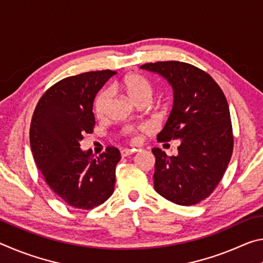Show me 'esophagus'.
<instances>
[{
    "mask_svg": "<svg viewBox=\"0 0 263 263\" xmlns=\"http://www.w3.org/2000/svg\"><path fill=\"white\" fill-rule=\"evenodd\" d=\"M133 153H135V151H133V149H128V148H124V149L121 151L122 157H127V155H131V154H133Z\"/></svg>",
    "mask_w": 263,
    "mask_h": 263,
    "instance_id": "obj_1",
    "label": "esophagus"
}]
</instances>
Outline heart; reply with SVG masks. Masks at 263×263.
I'll list each match as a JSON object with an SVG mask.
<instances>
[{
    "instance_id": "obj_1",
    "label": "heart",
    "mask_w": 263,
    "mask_h": 263,
    "mask_svg": "<svg viewBox=\"0 0 263 263\" xmlns=\"http://www.w3.org/2000/svg\"><path fill=\"white\" fill-rule=\"evenodd\" d=\"M119 88L123 91L126 92V95L135 102L140 101L142 99H148L152 96V86L147 79L142 77L141 74L131 73L127 74L121 82H119ZM110 101V92L108 89H102L95 96L94 103H92V111L97 118H102L106 112L108 104ZM144 128H135V127H126L124 130V136L132 142L139 141V135L138 132L142 131Z\"/></svg>"
}]
</instances>
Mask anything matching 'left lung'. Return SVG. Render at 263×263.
<instances>
[{"label":"left lung","mask_w":263,"mask_h":263,"mask_svg":"<svg viewBox=\"0 0 263 263\" xmlns=\"http://www.w3.org/2000/svg\"><path fill=\"white\" fill-rule=\"evenodd\" d=\"M140 68L162 75L174 90V105L158 141L181 139L176 157L152 149L154 189L179 205H194L213 193L232 157L228 101L211 75L194 65L158 61Z\"/></svg>","instance_id":"8db88e82"}]
</instances>
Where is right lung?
Returning a JSON list of instances; mask_svg holds the SVG:
<instances>
[{"mask_svg":"<svg viewBox=\"0 0 263 263\" xmlns=\"http://www.w3.org/2000/svg\"><path fill=\"white\" fill-rule=\"evenodd\" d=\"M116 73L96 70L60 80L39 99L31 119L34 162L54 194L75 209L91 210L114 193L118 148L108 146L94 158L90 149H80V141L94 131L92 102Z\"/></svg>","mask_w":263,"mask_h":263,"instance_id":"add662e5","label":"right lung"}]
</instances>
